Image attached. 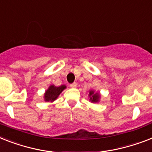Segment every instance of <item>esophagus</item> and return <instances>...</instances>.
I'll return each instance as SVG.
<instances>
[{
  "label": "esophagus",
  "instance_id": "obj_1",
  "mask_svg": "<svg viewBox=\"0 0 152 152\" xmlns=\"http://www.w3.org/2000/svg\"><path fill=\"white\" fill-rule=\"evenodd\" d=\"M70 86L71 88H76V87H77V83H76V82H74V83L70 84Z\"/></svg>",
  "mask_w": 152,
  "mask_h": 152
}]
</instances>
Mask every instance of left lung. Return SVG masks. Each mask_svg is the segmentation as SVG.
<instances>
[{
  "instance_id": "left-lung-1",
  "label": "left lung",
  "mask_w": 152,
  "mask_h": 152,
  "mask_svg": "<svg viewBox=\"0 0 152 152\" xmlns=\"http://www.w3.org/2000/svg\"><path fill=\"white\" fill-rule=\"evenodd\" d=\"M89 96H90V100L92 102L99 101V93H94L93 91H90V92H89Z\"/></svg>"
}]
</instances>
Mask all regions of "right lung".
Returning <instances> with one entry per match:
<instances>
[{"mask_svg": "<svg viewBox=\"0 0 152 152\" xmlns=\"http://www.w3.org/2000/svg\"><path fill=\"white\" fill-rule=\"evenodd\" d=\"M64 88H66L65 86H60L59 87H56L55 86H49L48 90L45 93V100L48 102L54 101Z\"/></svg>", "mask_w": 152, "mask_h": 152, "instance_id": "right-lung-1", "label": "right lung"}]
</instances>
